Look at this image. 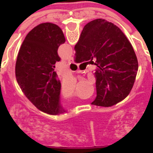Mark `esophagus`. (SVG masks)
<instances>
[{"label": "esophagus", "mask_w": 153, "mask_h": 153, "mask_svg": "<svg viewBox=\"0 0 153 153\" xmlns=\"http://www.w3.org/2000/svg\"><path fill=\"white\" fill-rule=\"evenodd\" d=\"M68 61L70 62V63H74V58L72 56H70L68 58Z\"/></svg>", "instance_id": "obj_1"}]
</instances>
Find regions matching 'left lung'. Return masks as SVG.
Instances as JSON below:
<instances>
[{
  "label": "left lung",
  "instance_id": "obj_1",
  "mask_svg": "<svg viewBox=\"0 0 153 153\" xmlns=\"http://www.w3.org/2000/svg\"><path fill=\"white\" fill-rule=\"evenodd\" d=\"M61 28L42 23L28 33L19 51L15 77L26 97L39 111L56 115L65 111L60 105V82L55 72L60 61L57 50L65 43Z\"/></svg>",
  "mask_w": 153,
  "mask_h": 153
}]
</instances>
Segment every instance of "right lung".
Segmentation results:
<instances>
[{
  "mask_svg": "<svg viewBox=\"0 0 153 153\" xmlns=\"http://www.w3.org/2000/svg\"><path fill=\"white\" fill-rule=\"evenodd\" d=\"M74 50L77 63L96 60L97 97L93 105L112 106L129 94L138 70V59L116 25L103 19L88 23Z\"/></svg>",
  "mask_w": 153,
  "mask_h": 153,
  "instance_id": "1",
  "label": "right lung"
}]
</instances>
